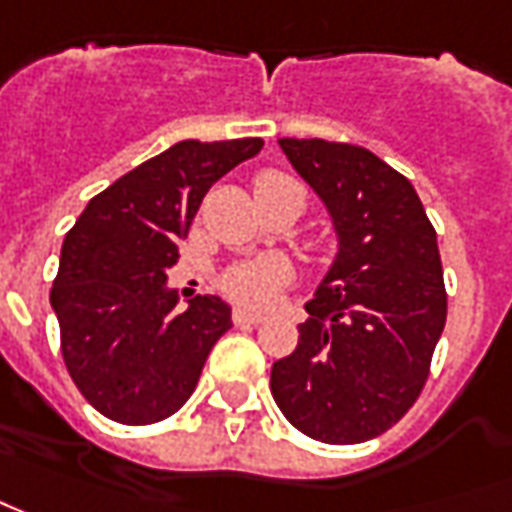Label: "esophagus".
Masks as SVG:
<instances>
[{"instance_id":"obj_1","label":"esophagus","mask_w":512,"mask_h":512,"mask_svg":"<svg viewBox=\"0 0 512 512\" xmlns=\"http://www.w3.org/2000/svg\"><path fill=\"white\" fill-rule=\"evenodd\" d=\"M259 321H262V312L248 310V307L233 310V324H239V327H250V324H259Z\"/></svg>"}]
</instances>
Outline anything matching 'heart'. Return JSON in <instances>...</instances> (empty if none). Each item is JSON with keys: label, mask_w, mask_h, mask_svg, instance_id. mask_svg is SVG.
Returning <instances> with one entry per match:
<instances>
[{"label": "heart", "mask_w": 512, "mask_h": 512, "mask_svg": "<svg viewBox=\"0 0 512 512\" xmlns=\"http://www.w3.org/2000/svg\"><path fill=\"white\" fill-rule=\"evenodd\" d=\"M273 183H296L290 177H284L279 171H267L259 177L256 188L262 185H273ZM287 279V267L279 259H262V262H250V264H239L233 267L231 273L225 276V290L236 296L239 301H253L259 304L264 298L270 296L279 284H284Z\"/></svg>", "instance_id": "obj_1"}]
</instances>
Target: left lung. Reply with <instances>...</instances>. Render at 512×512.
Listing matches in <instances>:
<instances>
[{"instance_id": "8db88e82", "label": "left lung", "mask_w": 512, "mask_h": 512, "mask_svg": "<svg viewBox=\"0 0 512 512\" xmlns=\"http://www.w3.org/2000/svg\"><path fill=\"white\" fill-rule=\"evenodd\" d=\"M279 146L324 202L338 250L270 392L312 440H375L420 397L445 327L437 231L414 185L369 149L321 137Z\"/></svg>"}]
</instances>
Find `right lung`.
Segmentation results:
<instances>
[{"instance_id": "add662e5", "label": "right lung", "mask_w": 512, "mask_h": 512, "mask_svg": "<svg viewBox=\"0 0 512 512\" xmlns=\"http://www.w3.org/2000/svg\"><path fill=\"white\" fill-rule=\"evenodd\" d=\"M262 146V137L180 140L92 197L64 236L50 293L61 355L78 392L109 420L171 417L231 329V304L219 296L177 310L168 270L208 188Z\"/></svg>"}]
</instances>
